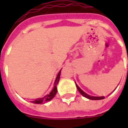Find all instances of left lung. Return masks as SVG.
Returning <instances> with one entry per match:
<instances>
[{"label":"left lung","instance_id":"left-lung-1","mask_svg":"<svg viewBox=\"0 0 128 128\" xmlns=\"http://www.w3.org/2000/svg\"><path fill=\"white\" fill-rule=\"evenodd\" d=\"M76 83V82H75ZM76 88H77V89H78V90L79 91V92H80L81 94H82L83 96H84L85 98H88V99H90V100H102V99H104L105 98V97L104 96H100V97H95V96H90L88 95V94H87L86 93H85L84 91H82V90L80 89V88H79V86H78L77 84H76Z\"/></svg>","mask_w":128,"mask_h":128}]
</instances>
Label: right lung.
I'll return each mask as SVG.
<instances>
[{
    "mask_svg": "<svg viewBox=\"0 0 128 128\" xmlns=\"http://www.w3.org/2000/svg\"><path fill=\"white\" fill-rule=\"evenodd\" d=\"M60 73H61V70H60V72L56 76V80H55V82H54V88H53V89H52V91L50 92V93L49 94L46 95L45 97L42 98H37V99L30 100V102L36 104H45L46 102H48L50 101L57 93V87L56 86H57V84H58V82H59V80H60Z\"/></svg>",
    "mask_w": 128,
    "mask_h": 128,
    "instance_id": "add662e5",
    "label": "right lung"
}]
</instances>
